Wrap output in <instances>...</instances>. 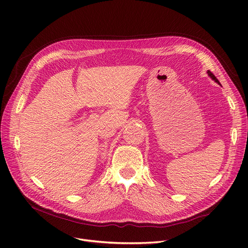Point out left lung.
<instances>
[{
  "mask_svg": "<svg viewBox=\"0 0 248 248\" xmlns=\"http://www.w3.org/2000/svg\"><path fill=\"white\" fill-rule=\"evenodd\" d=\"M208 74H209V76H210V77H211V78H212V79H214V80H215V81H216V82H218V83H219V81H218V79H217V78H216V77H215V75H214V74H213V73H212V72H211V71H208Z\"/></svg>",
  "mask_w": 248,
  "mask_h": 248,
  "instance_id": "1",
  "label": "left lung"
}]
</instances>
